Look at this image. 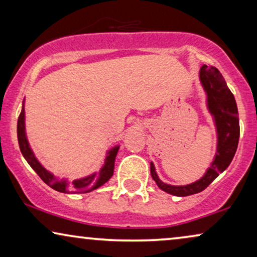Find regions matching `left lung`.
Wrapping results in <instances>:
<instances>
[{
  "instance_id": "1",
  "label": "left lung",
  "mask_w": 257,
  "mask_h": 257,
  "mask_svg": "<svg viewBox=\"0 0 257 257\" xmlns=\"http://www.w3.org/2000/svg\"><path fill=\"white\" fill-rule=\"evenodd\" d=\"M200 82L207 93V107L213 115L217 132L216 154L205 175L198 181L186 186L165 184L158 177L153 163H151V175L158 187L177 196H187L202 192L208 187L220 173L229 166L236 152L240 138L238 112L234 94L228 89L226 80L214 66L203 65L200 69Z\"/></svg>"
}]
</instances>
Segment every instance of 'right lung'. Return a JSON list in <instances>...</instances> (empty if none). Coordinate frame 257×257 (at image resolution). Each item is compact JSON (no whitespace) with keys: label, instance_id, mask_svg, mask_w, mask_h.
Instances as JSON below:
<instances>
[{"label":"right lung","instance_id":"1","mask_svg":"<svg viewBox=\"0 0 257 257\" xmlns=\"http://www.w3.org/2000/svg\"><path fill=\"white\" fill-rule=\"evenodd\" d=\"M24 106L21 111L19 120H17V139H19L20 150L22 152L24 159L30 165L31 168L36 172L42 180H43L48 186L54 188L55 191L62 193H87L93 191L104 185L105 182L110 180V178L113 175L114 170V160L117 156L119 146H115L107 152V156L105 158V164L101 167L99 173H93L89 177L83 179H77L72 182H68V180L63 179L58 180L54 174L45 170V168L40 164V161L36 159L33 151H31L29 143H28L26 136V121H24Z\"/></svg>","mask_w":257,"mask_h":257}]
</instances>
